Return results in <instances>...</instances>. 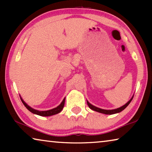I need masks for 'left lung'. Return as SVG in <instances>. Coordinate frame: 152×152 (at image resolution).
I'll return each mask as SVG.
<instances>
[{
  "instance_id": "left-lung-1",
  "label": "left lung",
  "mask_w": 152,
  "mask_h": 152,
  "mask_svg": "<svg viewBox=\"0 0 152 152\" xmlns=\"http://www.w3.org/2000/svg\"><path fill=\"white\" fill-rule=\"evenodd\" d=\"M133 98V96L127 102V103H126L125 105H123V106H122L121 107H119V108H118V109H113V110H104V109H100V108H98L96 107L93 106V105L91 104V103H89L88 101H87V104H88V106L89 107L90 109H91L93 110H95V111L101 113H103V114H106V115H113V114H115V113H119L121 111H122L123 110H124L125 108L127 107L131 101H132Z\"/></svg>"
}]
</instances>
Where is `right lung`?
<instances>
[{"label": "right lung", "mask_w": 152, "mask_h": 152, "mask_svg": "<svg viewBox=\"0 0 152 152\" xmlns=\"http://www.w3.org/2000/svg\"><path fill=\"white\" fill-rule=\"evenodd\" d=\"M20 100H21L22 102L25 105V107H26L30 112L34 113V114L40 115V116H43V117L51 116V115H53L58 114V113H60L61 111V110L63 109L64 106V103H65V98H64L63 101L61 102V103L56 108H54V109L49 110H45V111H39V110L33 109L31 107H30L29 105H27L26 103H25V102L23 101V100L21 98H20Z\"/></svg>", "instance_id": "right-lung-1"}]
</instances>
